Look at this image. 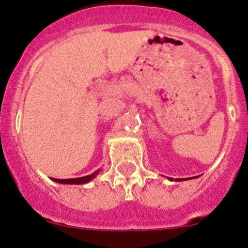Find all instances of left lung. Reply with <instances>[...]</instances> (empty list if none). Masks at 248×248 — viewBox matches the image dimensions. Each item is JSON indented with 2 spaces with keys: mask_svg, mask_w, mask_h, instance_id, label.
Here are the masks:
<instances>
[{
  "mask_svg": "<svg viewBox=\"0 0 248 248\" xmlns=\"http://www.w3.org/2000/svg\"><path fill=\"white\" fill-rule=\"evenodd\" d=\"M186 178H178V179H176L177 182H182V180H185Z\"/></svg>",
  "mask_w": 248,
  "mask_h": 248,
  "instance_id": "8db88e82",
  "label": "left lung"
}]
</instances>
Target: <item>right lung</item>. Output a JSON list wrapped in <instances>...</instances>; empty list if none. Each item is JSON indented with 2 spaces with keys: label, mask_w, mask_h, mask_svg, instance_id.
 Segmentation results:
<instances>
[{
  "label": "right lung",
  "mask_w": 248,
  "mask_h": 248,
  "mask_svg": "<svg viewBox=\"0 0 248 248\" xmlns=\"http://www.w3.org/2000/svg\"><path fill=\"white\" fill-rule=\"evenodd\" d=\"M97 174H98V171L93 172V173H91L90 176H85L80 178H72V179H55V178H52V179H54L55 182L61 183V184H85V183L90 182V180L96 177Z\"/></svg>",
  "instance_id": "add662e5"
}]
</instances>
